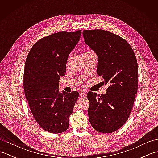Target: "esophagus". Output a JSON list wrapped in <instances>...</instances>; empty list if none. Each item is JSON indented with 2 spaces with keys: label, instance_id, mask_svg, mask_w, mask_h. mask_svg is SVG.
<instances>
[{
  "label": "esophagus",
  "instance_id": "34e87169",
  "mask_svg": "<svg viewBox=\"0 0 158 158\" xmlns=\"http://www.w3.org/2000/svg\"><path fill=\"white\" fill-rule=\"evenodd\" d=\"M79 95L81 97H86V94L85 92H80Z\"/></svg>",
  "mask_w": 158,
  "mask_h": 158
}]
</instances>
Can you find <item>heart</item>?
<instances>
[{
    "label": "heart",
    "mask_w": 158,
    "mask_h": 158,
    "mask_svg": "<svg viewBox=\"0 0 158 158\" xmlns=\"http://www.w3.org/2000/svg\"><path fill=\"white\" fill-rule=\"evenodd\" d=\"M88 52H85L84 53H88Z\"/></svg>",
    "instance_id": "heart-1"
}]
</instances>
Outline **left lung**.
<instances>
[{"mask_svg":"<svg viewBox=\"0 0 158 158\" xmlns=\"http://www.w3.org/2000/svg\"><path fill=\"white\" fill-rule=\"evenodd\" d=\"M85 43L98 56L97 74L108 84L105 94L89 92L88 115L96 130L111 133L122 127L132 111L138 89V64L130 45L101 29L83 32Z\"/></svg>","mask_w":158,"mask_h":158,"instance_id":"1","label":"left lung"}]
</instances>
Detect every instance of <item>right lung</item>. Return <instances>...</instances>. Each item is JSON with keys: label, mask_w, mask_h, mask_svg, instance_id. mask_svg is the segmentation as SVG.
Segmentation results:
<instances>
[{"label": "right lung", "mask_w": 158, "mask_h": 158, "mask_svg": "<svg viewBox=\"0 0 158 158\" xmlns=\"http://www.w3.org/2000/svg\"><path fill=\"white\" fill-rule=\"evenodd\" d=\"M81 31L58 32L35 43L28 54L23 72V89L35 119L43 130L59 134L69 128V117L79 92L58 91L59 80L66 73L69 53Z\"/></svg>", "instance_id": "right-lung-1"}]
</instances>
